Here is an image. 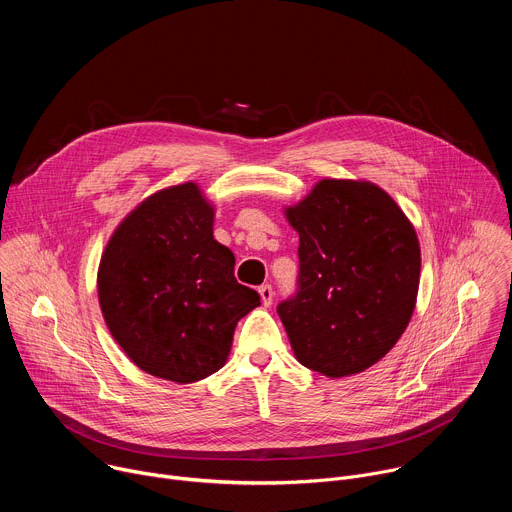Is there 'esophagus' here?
Masks as SVG:
<instances>
[{"label":"esophagus","mask_w":512,"mask_h":512,"mask_svg":"<svg viewBox=\"0 0 512 512\" xmlns=\"http://www.w3.org/2000/svg\"><path fill=\"white\" fill-rule=\"evenodd\" d=\"M259 296H261L263 306H271V302H273V287H271L269 283L261 285V287H259Z\"/></svg>","instance_id":"1"}]
</instances>
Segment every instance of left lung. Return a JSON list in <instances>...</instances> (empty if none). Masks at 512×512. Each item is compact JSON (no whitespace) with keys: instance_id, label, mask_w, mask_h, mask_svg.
<instances>
[{"instance_id":"8db88e82","label":"left lung","mask_w":512,"mask_h":512,"mask_svg":"<svg viewBox=\"0 0 512 512\" xmlns=\"http://www.w3.org/2000/svg\"><path fill=\"white\" fill-rule=\"evenodd\" d=\"M285 214L300 235V273L277 314L296 358L330 379L373 367L415 308V229L385 190L354 180H322Z\"/></svg>"}]
</instances>
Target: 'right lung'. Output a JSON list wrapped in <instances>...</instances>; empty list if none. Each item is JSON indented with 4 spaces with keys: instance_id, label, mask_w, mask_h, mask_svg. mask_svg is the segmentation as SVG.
<instances>
[{
    "instance_id": "add662e5",
    "label": "right lung",
    "mask_w": 512,
    "mask_h": 512,
    "mask_svg": "<svg viewBox=\"0 0 512 512\" xmlns=\"http://www.w3.org/2000/svg\"><path fill=\"white\" fill-rule=\"evenodd\" d=\"M214 210L186 182L143 200L99 265L103 318L145 373L194 383L223 367L237 322L259 294L235 279V255L212 237Z\"/></svg>"
}]
</instances>
